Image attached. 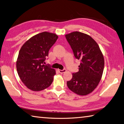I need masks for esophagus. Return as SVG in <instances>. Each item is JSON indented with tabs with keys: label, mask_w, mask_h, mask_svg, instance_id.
Here are the masks:
<instances>
[{
	"label": "esophagus",
	"mask_w": 124,
	"mask_h": 124,
	"mask_svg": "<svg viewBox=\"0 0 124 124\" xmlns=\"http://www.w3.org/2000/svg\"><path fill=\"white\" fill-rule=\"evenodd\" d=\"M58 71H59V72L60 73H61V74H63V73H66V69H63V70H61V69H59L58 70Z\"/></svg>",
	"instance_id": "1"
}]
</instances>
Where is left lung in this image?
<instances>
[{
    "label": "left lung",
    "instance_id": "8db88e82",
    "mask_svg": "<svg viewBox=\"0 0 124 124\" xmlns=\"http://www.w3.org/2000/svg\"><path fill=\"white\" fill-rule=\"evenodd\" d=\"M76 58L80 60L78 71L67 81L70 90L79 95L92 93L100 82L104 68V58L95 40L85 33L74 31L65 35Z\"/></svg>",
    "mask_w": 124,
    "mask_h": 124
}]
</instances>
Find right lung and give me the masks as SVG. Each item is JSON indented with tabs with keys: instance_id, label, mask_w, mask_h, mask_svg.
I'll use <instances>...</instances> for the list:
<instances>
[{
	"instance_id": "1",
	"label": "right lung",
	"mask_w": 124,
	"mask_h": 124,
	"mask_svg": "<svg viewBox=\"0 0 124 124\" xmlns=\"http://www.w3.org/2000/svg\"><path fill=\"white\" fill-rule=\"evenodd\" d=\"M58 37L56 33L45 31L31 37L20 49L16 62L17 73L31 91H42L52 84L55 70L44 64Z\"/></svg>"
}]
</instances>
